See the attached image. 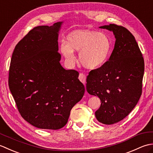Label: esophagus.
Here are the masks:
<instances>
[{"label": "esophagus", "mask_w": 153, "mask_h": 153, "mask_svg": "<svg viewBox=\"0 0 153 153\" xmlns=\"http://www.w3.org/2000/svg\"><path fill=\"white\" fill-rule=\"evenodd\" d=\"M79 79L81 81V82L85 84L86 82V76L83 73H80L79 76Z\"/></svg>", "instance_id": "esophagus-1"}]
</instances>
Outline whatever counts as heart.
I'll return each mask as SVG.
<instances>
[{
    "instance_id": "obj_1",
    "label": "heart",
    "mask_w": 153,
    "mask_h": 153,
    "mask_svg": "<svg viewBox=\"0 0 153 153\" xmlns=\"http://www.w3.org/2000/svg\"><path fill=\"white\" fill-rule=\"evenodd\" d=\"M112 42L104 33L88 30H75L67 36V43L60 45V51L65 58L73 62L76 60L74 51H79L81 64L87 69L102 66L108 60Z\"/></svg>"
}]
</instances>
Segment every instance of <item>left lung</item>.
<instances>
[{
    "mask_svg": "<svg viewBox=\"0 0 153 153\" xmlns=\"http://www.w3.org/2000/svg\"><path fill=\"white\" fill-rule=\"evenodd\" d=\"M99 28L112 32L114 47L108 61L89 73L86 89L101 102L95 112L97 120L110 125L125 118L137 105L141 95L145 65L134 36L126 28L115 24Z\"/></svg>",
    "mask_w": 153,
    "mask_h": 153,
    "instance_id": "obj_1",
    "label": "left lung"
}]
</instances>
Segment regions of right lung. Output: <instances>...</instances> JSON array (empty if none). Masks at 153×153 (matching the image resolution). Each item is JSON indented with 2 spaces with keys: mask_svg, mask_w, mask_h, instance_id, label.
<instances>
[{
  "mask_svg": "<svg viewBox=\"0 0 153 153\" xmlns=\"http://www.w3.org/2000/svg\"><path fill=\"white\" fill-rule=\"evenodd\" d=\"M63 24L34 27L16 45L11 58L10 90L23 118L37 128H63L85 93L79 73L60 62L58 40Z\"/></svg>",
  "mask_w": 153,
  "mask_h": 153,
  "instance_id": "add662e5",
  "label": "right lung"
}]
</instances>
